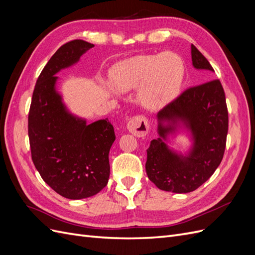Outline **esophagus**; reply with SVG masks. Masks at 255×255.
I'll use <instances>...</instances> for the list:
<instances>
[{
    "mask_svg": "<svg viewBox=\"0 0 255 255\" xmlns=\"http://www.w3.org/2000/svg\"><path fill=\"white\" fill-rule=\"evenodd\" d=\"M148 119L143 115H136L128 122V129L137 137H144L149 133Z\"/></svg>",
    "mask_w": 255,
    "mask_h": 255,
    "instance_id": "obj_1",
    "label": "esophagus"
}]
</instances>
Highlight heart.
<instances>
[{"label": "heart", "mask_w": 255, "mask_h": 255, "mask_svg": "<svg viewBox=\"0 0 255 255\" xmlns=\"http://www.w3.org/2000/svg\"><path fill=\"white\" fill-rule=\"evenodd\" d=\"M182 59L174 53L130 58L113 72V85L119 91L141 86L140 98L149 107L164 105L177 95L183 81Z\"/></svg>", "instance_id": "1"}]
</instances>
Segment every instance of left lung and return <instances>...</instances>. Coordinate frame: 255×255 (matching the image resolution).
Returning <instances> with one entry per match:
<instances>
[{
    "instance_id": "obj_1",
    "label": "left lung",
    "mask_w": 255,
    "mask_h": 255,
    "mask_svg": "<svg viewBox=\"0 0 255 255\" xmlns=\"http://www.w3.org/2000/svg\"><path fill=\"white\" fill-rule=\"evenodd\" d=\"M191 59L195 68L214 71L194 44ZM157 118L158 133L163 138L171 128H164L161 121H185L195 136V145L190 155L182 158L169 150L160 138L153 139L146 150L148 177L165 191L186 194L196 190L213 175L226 150L229 113L220 81L210 80L185 89L159 111Z\"/></svg>"
}]
</instances>
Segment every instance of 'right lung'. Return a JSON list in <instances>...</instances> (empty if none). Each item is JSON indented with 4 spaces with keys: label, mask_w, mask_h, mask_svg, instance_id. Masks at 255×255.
I'll return each instance as SVG.
<instances>
[{
    "label": "right lung",
    "mask_w": 255,
    "mask_h": 255,
    "mask_svg": "<svg viewBox=\"0 0 255 255\" xmlns=\"http://www.w3.org/2000/svg\"><path fill=\"white\" fill-rule=\"evenodd\" d=\"M94 47L76 39L65 43L44 66L28 112L30 154L42 180L58 195L78 200L97 195L109 182V153L116 139L109 119L91 125L68 114L55 91L60 69Z\"/></svg>",
    "instance_id": "add662e5"
}]
</instances>
